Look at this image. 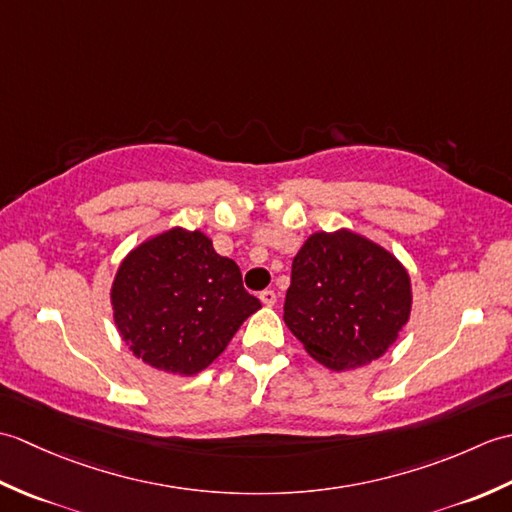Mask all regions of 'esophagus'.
Listing matches in <instances>:
<instances>
[{"label": "esophagus", "mask_w": 512, "mask_h": 512, "mask_svg": "<svg viewBox=\"0 0 512 512\" xmlns=\"http://www.w3.org/2000/svg\"><path fill=\"white\" fill-rule=\"evenodd\" d=\"M259 299H262L264 306H275V303H277V292L275 290H264V292H259Z\"/></svg>", "instance_id": "34e87169"}]
</instances>
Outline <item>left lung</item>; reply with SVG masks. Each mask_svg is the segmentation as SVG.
Wrapping results in <instances>:
<instances>
[{
	"label": "left lung",
	"mask_w": 512,
	"mask_h": 512,
	"mask_svg": "<svg viewBox=\"0 0 512 512\" xmlns=\"http://www.w3.org/2000/svg\"><path fill=\"white\" fill-rule=\"evenodd\" d=\"M411 279L354 231L312 233L292 259L284 321L321 365L343 372L383 356L409 321Z\"/></svg>",
	"instance_id": "obj_1"
}]
</instances>
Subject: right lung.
Instances as JSON below:
<instances>
[{"instance_id":"obj_1","label":"right lung","mask_w":512,"mask_h":512,"mask_svg":"<svg viewBox=\"0 0 512 512\" xmlns=\"http://www.w3.org/2000/svg\"><path fill=\"white\" fill-rule=\"evenodd\" d=\"M114 323L136 358L160 372L193 376L209 367L250 314L233 259L202 231L169 228L145 239L116 270Z\"/></svg>"}]
</instances>
